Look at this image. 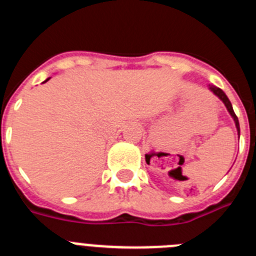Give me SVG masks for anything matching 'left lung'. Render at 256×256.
I'll return each mask as SVG.
<instances>
[{"label": "left lung", "mask_w": 256, "mask_h": 256, "mask_svg": "<svg viewBox=\"0 0 256 256\" xmlns=\"http://www.w3.org/2000/svg\"><path fill=\"white\" fill-rule=\"evenodd\" d=\"M209 90H210V92H212V94H216V96L218 97L219 100H220L224 104L226 108H227L228 112H230V116H232V119H234V126H236V130H237V133H238V138H240V123H238V118H237L236 114H234V108H232V104H230V101L228 100L227 94H226L224 92L222 91L220 88L216 87V86H212V84H209Z\"/></svg>", "instance_id": "obj_1"}]
</instances>
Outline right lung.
<instances>
[{
	"label": "right lung",
	"mask_w": 256,
	"mask_h": 256,
	"mask_svg": "<svg viewBox=\"0 0 256 256\" xmlns=\"http://www.w3.org/2000/svg\"><path fill=\"white\" fill-rule=\"evenodd\" d=\"M47 80H50V78H47V79H46V80H44V82H47Z\"/></svg>",
	"instance_id": "obj_1"
}]
</instances>
